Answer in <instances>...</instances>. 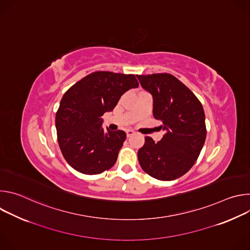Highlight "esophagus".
I'll list each match as a JSON object with an SVG mask.
<instances>
[{"label": "esophagus", "instance_id": "obj_1", "mask_svg": "<svg viewBox=\"0 0 250 250\" xmlns=\"http://www.w3.org/2000/svg\"><path fill=\"white\" fill-rule=\"evenodd\" d=\"M125 132H126V136H127V137H130V136L134 133V131L131 130V129H127Z\"/></svg>", "mask_w": 250, "mask_h": 250}]
</instances>
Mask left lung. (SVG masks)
I'll list each match as a JSON object with an SVG mask.
<instances>
[{
	"label": "left lung",
	"mask_w": 250,
	"mask_h": 250,
	"mask_svg": "<svg viewBox=\"0 0 250 250\" xmlns=\"http://www.w3.org/2000/svg\"><path fill=\"white\" fill-rule=\"evenodd\" d=\"M141 87L152 95L153 117L165 134L158 142L146 136L137 152L138 162L151 177L171 181L195 164L207 130L203 105L194 93L171 74L137 75Z\"/></svg>",
	"instance_id": "8db88e82"
}]
</instances>
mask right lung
Instances as JSON below:
<instances>
[{
	"label": "right lung",
	"mask_w": 250,
	"mask_h": 250,
	"mask_svg": "<svg viewBox=\"0 0 250 250\" xmlns=\"http://www.w3.org/2000/svg\"><path fill=\"white\" fill-rule=\"evenodd\" d=\"M133 74L97 71L71 87L55 117L57 140L67 163L80 173L95 175L117 161L126 134L102 127V116L112 112L121 97L137 88Z\"/></svg>",
	"instance_id": "add662e5"
}]
</instances>
